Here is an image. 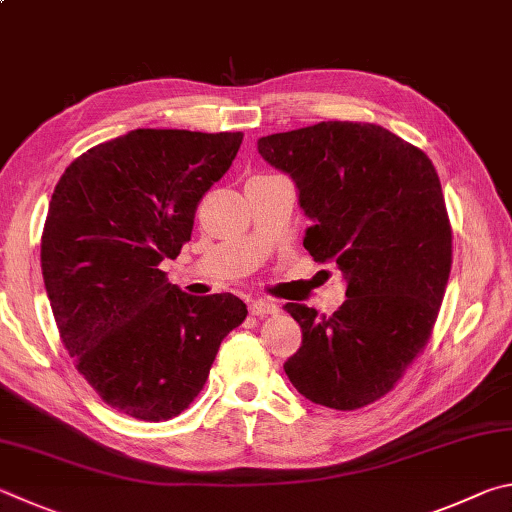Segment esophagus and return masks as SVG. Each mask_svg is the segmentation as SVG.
<instances>
[{"mask_svg": "<svg viewBox=\"0 0 512 512\" xmlns=\"http://www.w3.org/2000/svg\"><path fill=\"white\" fill-rule=\"evenodd\" d=\"M249 312L254 317H267V315H276V312H279V306L270 299H254L249 303Z\"/></svg>", "mask_w": 512, "mask_h": 512, "instance_id": "34e87169", "label": "esophagus"}]
</instances>
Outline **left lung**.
<instances>
[{"label":"left lung","mask_w":512,"mask_h":512,"mask_svg":"<svg viewBox=\"0 0 512 512\" xmlns=\"http://www.w3.org/2000/svg\"><path fill=\"white\" fill-rule=\"evenodd\" d=\"M258 152L297 186L312 220L303 247L346 281L330 317L285 306L303 342L283 369L315 405H371L425 348L450 279L441 179L423 150L373 123L321 121L261 137Z\"/></svg>","instance_id":"1"}]
</instances>
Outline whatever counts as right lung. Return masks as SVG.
Wrapping results in <instances>:
<instances>
[{"label":"right lung","mask_w":512,"mask_h":512,"mask_svg":"<svg viewBox=\"0 0 512 512\" xmlns=\"http://www.w3.org/2000/svg\"><path fill=\"white\" fill-rule=\"evenodd\" d=\"M240 143L242 132L130 130L71 161L51 195L40 261L62 344L125 416L182 414L247 317L233 294L193 297L159 270Z\"/></svg>","instance_id":"right-lung-1"}]
</instances>
